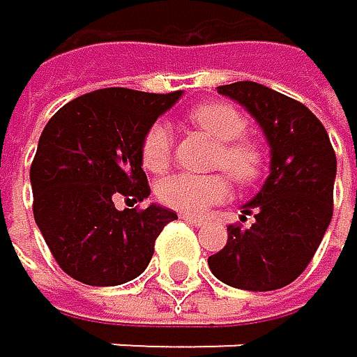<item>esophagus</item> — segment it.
I'll return each instance as SVG.
<instances>
[{"label": "esophagus", "mask_w": 357, "mask_h": 357, "mask_svg": "<svg viewBox=\"0 0 357 357\" xmlns=\"http://www.w3.org/2000/svg\"><path fill=\"white\" fill-rule=\"evenodd\" d=\"M180 218L186 220V222H190V225H195V227H201V225H203V218L192 216V214H180Z\"/></svg>", "instance_id": "obj_1"}]
</instances>
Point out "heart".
Instances as JSON below:
<instances>
[{
  "mask_svg": "<svg viewBox=\"0 0 357 357\" xmlns=\"http://www.w3.org/2000/svg\"><path fill=\"white\" fill-rule=\"evenodd\" d=\"M188 119L203 132H208L216 143L218 152L214 165L229 171L238 182H252L261 171V149L257 143L244 139L246 117L229 105L205 102L192 107ZM173 137L165 121L152 124L141 141V162L147 171H162L171 160ZM158 199L169 208L186 214H203L210 205L227 199L229 182L220 173L195 175V173H173L167 175L156 186Z\"/></svg>",
  "mask_w": 357,
  "mask_h": 357,
  "instance_id": "obj_1",
  "label": "heart"
}]
</instances>
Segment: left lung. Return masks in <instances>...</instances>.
<instances>
[{
    "instance_id": "left-lung-1",
    "label": "left lung",
    "mask_w": 357,
    "mask_h": 357,
    "mask_svg": "<svg viewBox=\"0 0 357 357\" xmlns=\"http://www.w3.org/2000/svg\"><path fill=\"white\" fill-rule=\"evenodd\" d=\"M244 107L264 130L270 175L242 218L252 227H227V244L208 259L212 274L229 287L272 291L294 282L317 252L332 220L336 156L321 121L302 102L252 81L218 87Z\"/></svg>"
}]
</instances>
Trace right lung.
I'll return each mask as SVG.
<instances>
[{"label":"right lung","mask_w":357,"mask_h":357,"mask_svg":"<svg viewBox=\"0 0 357 357\" xmlns=\"http://www.w3.org/2000/svg\"><path fill=\"white\" fill-rule=\"evenodd\" d=\"M180 98L182 91L96 89L49 119L29 169L33 218L68 276L115 287L152 261L156 238L177 214L158 203L117 210L115 201L147 199L141 141Z\"/></svg>","instance_id":"right-lung-1"}]
</instances>
